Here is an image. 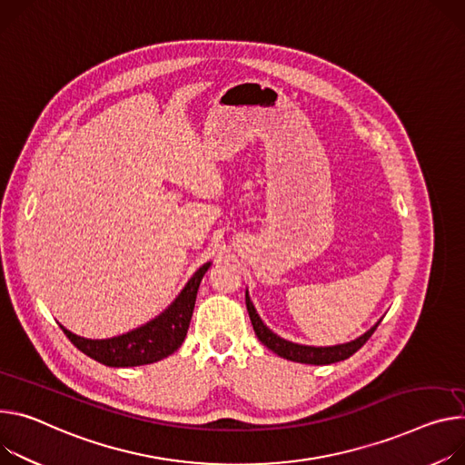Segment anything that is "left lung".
Masks as SVG:
<instances>
[{
  "label": "left lung",
  "instance_id": "8db88e82",
  "mask_svg": "<svg viewBox=\"0 0 465 465\" xmlns=\"http://www.w3.org/2000/svg\"><path fill=\"white\" fill-rule=\"evenodd\" d=\"M244 301H246V310L252 321V326H254V331L258 335V340L274 354H278L280 358L297 361V363H310V365H328V363H335L351 358L358 349H361L365 345V341L374 333L376 326L380 324V319L374 326H371L365 333H361L356 340L349 341V343H341V345H333V347H312V345H301V343H292L283 340L278 333H274L258 315L254 304L250 301L248 289L244 292Z\"/></svg>",
  "mask_w": 465,
  "mask_h": 465
}]
</instances>
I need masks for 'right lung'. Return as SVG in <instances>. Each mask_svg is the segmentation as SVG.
I'll return each mask as SVG.
<instances>
[{
	"label": "right lung",
	"mask_w": 465,
	"mask_h": 465,
	"mask_svg": "<svg viewBox=\"0 0 465 465\" xmlns=\"http://www.w3.org/2000/svg\"><path fill=\"white\" fill-rule=\"evenodd\" d=\"M209 267V262L203 263L171 306L132 331L107 337V340H89V337H81L66 330L63 324L59 326L74 347L107 367H137L159 361L182 347L193 317L200 282Z\"/></svg>",
	"instance_id": "add662e5"
}]
</instances>
